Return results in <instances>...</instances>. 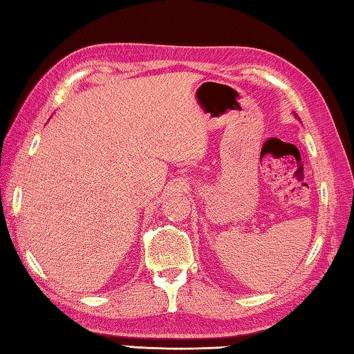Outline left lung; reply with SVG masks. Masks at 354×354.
<instances>
[{
    "instance_id": "1",
    "label": "left lung",
    "mask_w": 354,
    "mask_h": 354,
    "mask_svg": "<svg viewBox=\"0 0 354 354\" xmlns=\"http://www.w3.org/2000/svg\"><path fill=\"white\" fill-rule=\"evenodd\" d=\"M295 117H297V114H295ZM297 118H298V117H297Z\"/></svg>"
}]
</instances>
